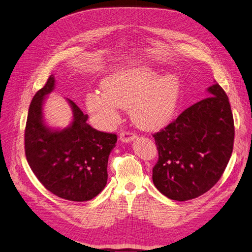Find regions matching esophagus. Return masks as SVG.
<instances>
[{
    "label": "esophagus",
    "instance_id": "esophagus-1",
    "mask_svg": "<svg viewBox=\"0 0 252 252\" xmlns=\"http://www.w3.org/2000/svg\"><path fill=\"white\" fill-rule=\"evenodd\" d=\"M135 138V134L131 131H127V130H122L120 132V140L122 142H130Z\"/></svg>",
    "mask_w": 252,
    "mask_h": 252
}]
</instances>
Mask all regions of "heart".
<instances>
[{"label":"heart","instance_id":"1","mask_svg":"<svg viewBox=\"0 0 252 252\" xmlns=\"http://www.w3.org/2000/svg\"><path fill=\"white\" fill-rule=\"evenodd\" d=\"M100 89L103 94L88 96L87 106L105 124L117 121L120 107L129 109L139 127L154 130L171 120L178 103L180 83L174 75L159 77L151 67L137 66L111 74L103 80Z\"/></svg>","mask_w":252,"mask_h":252}]
</instances>
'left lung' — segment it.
Here are the masks:
<instances>
[{"mask_svg": "<svg viewBox=\"0 0 252 252\" xmlns=\"http://www.w3.org/2000/svg\"><path fill=\"white\" fill-rule=\"evenodd\" d=\"M208 91L209 97L153 134L159 154L153 181L169 199L186 201L208 192L232 154L234 122L229 98L217 83Z\"/></svg>", "mask_w": 252, "mask_h": 252, "instance_id": "8db88e82", "label": "left lung"}]
</instances>
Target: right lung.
I'll return each mask as SVG.
<instances>
[{"label": "right lung", "mask_w": 252, "mask_h": 252, "mask_svg": "<svg viewBox=\"0 0 252 252\" xmlns=\"http://www.w3.org/2000/svg\"><path fill=\"white\" fill-rule=\"evenodd\" d=\"M54 85L55 78L51 75L32 99L24 133L26 160L37 179L53 194L71 201L90 200L106 186L108 158L118 137L91 127L88 115L70 99L74 117L71 126L63 130L47 127L42 105Z\"/></svg>", "instance_id": "1"}]
</instances>
